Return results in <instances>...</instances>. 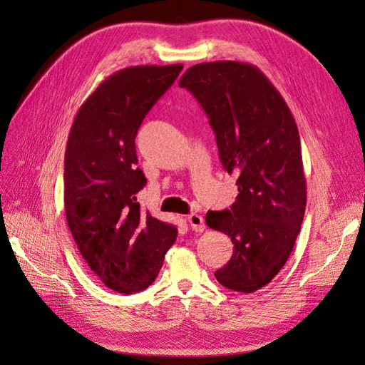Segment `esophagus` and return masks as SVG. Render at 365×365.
<instances>
[{"label": "esophagus", "instance_id": "obj_1", "mask_svg": "<svg viewBox=\"0 0 365 365\" xmlns=\"http://www.w3.org/2000/svg\"><path fill=\"white\" fill-rule=\"evenodd\" d=\"M187 220H189V224H190L192 230L196 231V233H201V231H204L205 224H204V217H202L201 215L192 213V215L187 216Z\"/></svg>", "mask_w": 365, "mask_h": 365}]
</instances>
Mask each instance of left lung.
Masks as SVG:
<instances>
[{
  "label": "left lung",
  "mask_w": 365,
  "mask_h": 365,
  "mask_svg": "<svg viewBox=\"0 0 365 365\" xmlns=\"http://www.w3.org/2000/svg\"><path fill=\"white\" fill-rule=\"evenodd\" d=\"M180 86L210 118L224 169L237 175L233 205L205 216L210 228L235 244L215 277L231 291L254 292L283 268L303 222L306 178L297 123L280 93L251 63H197Z\"/></svg>",
  "instance_id": "left-lung-1"
}]
</instances>
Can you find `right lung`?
<instances>
[{"mask_svg": "<svg viewBox=\"0 0 365 365\" xmlns=\"http://www.w3.org/2000/svg\"><path fill=\"white\" fill-rule=\"evenodd\" d=\"M181 70V63L138 65L109 76L79 108L68 135L65 216L93 274L121 294L152 284L178 236L137 202L148 181L137 168L135 137Z\"/></svg>", "mask_w": 365, "mask_h": 365, "instance_id": "obj_1", "label": "right lung"}]
</instances>
